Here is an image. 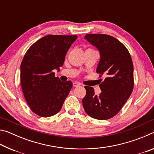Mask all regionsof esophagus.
<instances>
[{
  "instance_id": "esophagus-1",
  "label": "esophagus",
  "mask_w": 154,
  "mask_h": 154,
  "mask_svg": "<svg viewBox=\"0 0 154 154\" xmlns=\"http://www.w3.org/2000/svg\"><path fill=\"white\" fill-rule=\"evenodd\" d=\"M72 85H73L74 87H78V86H79V85H80V83H78V82H74L73 83H72Z\"/></svg>"
}]
</instances>
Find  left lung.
I'll use <instances>...</instances> for the list:
<instances>
[{
    "label": "left lung",
    "instance_id": "1",
    "mask_svg": "<svg viewBox=\"0 0 154 154\" xmlns=\"http://www.w3.org/2000/svg\"><path fill=\"white\" fill-rule=\"evenodd\" d=\"M85 38L100 51L96 72L106 77L99 85L102 92L94 94L92 87L85 86L86 94L82 103L91 118L100 120L113 118L121 110L134 87V68L128 50L113 36L89 34Z\"/></svg>",
    "mask_w": 154,
    "mask_h": 154
}]
</instances>
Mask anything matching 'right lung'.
<instances>
[{
	"label": "right lung",
	"mask_w": 154,
	"mask_h": 154,
	"mask_svg": "<svg viewBox=\"0 0 154 154\" xmlns=\"http://www.w3.org/2000/svg\"><path fill=\"white\" fill-rule=\"evenodd\" d=\"M77 35H47L30 46L20 66L21 85L31 110L48 118L60 111L71 91V81L61 82L54 70L60 71L65 56Z\"/></svg>",
	"instance_id": "1"
}]
</instances>
